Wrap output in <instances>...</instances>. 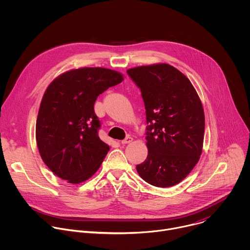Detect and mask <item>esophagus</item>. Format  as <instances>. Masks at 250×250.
<instances>
[{
	"mask_svg": "<svg viewBox=\"0 0 250 250\" xmlns=\"http://www.w3.org/2000/svg\"><path fill=\"white\" fill-rule=\"evenodd\" d=\"M131 141H132V137H131V136H127V137H125L124 140H122V145H127V144H130Z\"/></svg>",
	"mask_w": 250,
	"mask_h": 250,
	"instance_id": "esophagus-1",
	"label": "esophagus"
}]
</instances>
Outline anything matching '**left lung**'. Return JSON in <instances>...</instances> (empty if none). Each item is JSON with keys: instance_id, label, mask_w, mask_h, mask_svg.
<instances>
[{"instance_id": "obj_1", "label": "left lung", "mask_w": 250, "mask_h": 250, "mask_svg": "<svg viewBox=\"0 0 250 250\" xmlns=\"http://www.w3.org/2000/svg\"><path fill=\"white\" fill-rule=\"evenodd\" d=\"M126 72L141 91L148 124V154L144 163L136 165L137 173L156 187L177 185L189 175L202 154V102L190 80L169 64L138 66Z\"/></svg>"}]
</instances>
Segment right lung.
<instances>
[{"label":"right lung","instance_id":"1","mask_svg":"<svg viewBox=\"0 0 250 250\" xmlns=\"http://www.w3.org/2000/svg\"><path fill=\"white\" fill-rule=\"evenodd\" d=\"M118 71L72 69L47 87L40 106L35 137L46 166L59 178L79 184L100 168L110 146L98 135L94 104L100 94L123 82Z\"/></svg>","mask_w":250,"mask_h":250}]
</instances>
